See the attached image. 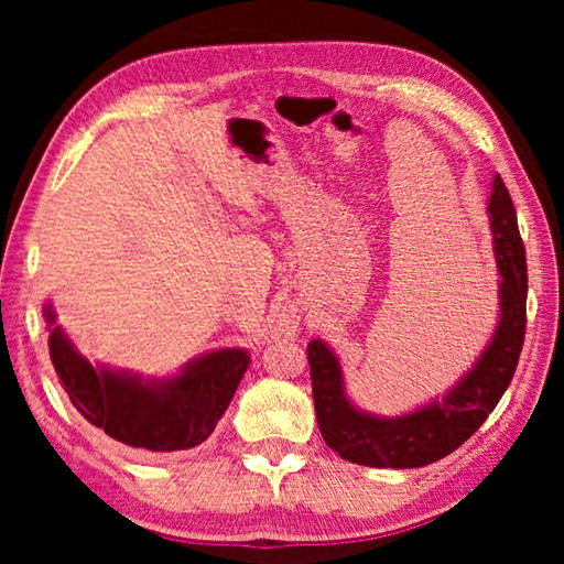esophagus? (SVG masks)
Listing matches in <instances>:
<instances>
[{"label":"esophagus","instance_id":"obj_1","mask_svg":"<svg viewBox=\"0 0 564 564\" xmlns=\"http://www.w3.org/2000/svg\"><path fill=\"white\" fill-rule=\"evenodd\" d=\"M275 330H285V326H283V323H279V326H275Z\"/></svg>","mask_w":564,"mask_h":564}]
</instances>
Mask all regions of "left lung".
I'll return each mask as SVG.
<instances>
[{
	"mask_svg": "<svg viewBox=\"0 0 564 564\" xmlns=\"http://www.w3.org/2000/svg\"><path fill=\"white\" fill-rule=\"evenodd\" d=\"M492 253L498 263V323L455 386L403 415H376L350 403L340 360L326 340L308 343L313 403L321 435L343 460L368 467H423L457 451L500 403L524 340L528 263L512 198L495 174L488 198Z\"/></svg>",
	"mask_w": 564,
	"mask_h": 564,
	"instance_id": "obj_1",
	"label": "left lung"
}]
</instances>
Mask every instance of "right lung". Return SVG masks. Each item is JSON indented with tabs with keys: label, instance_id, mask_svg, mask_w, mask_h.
<instances>
[{
	"label": "right lung",
	"instance_id": "right-lung-1",
	"mask_svg": "<svg viewBox=\"0 0 564 564\" xmlns=\"http://www.w3.org/2000/svg\"><path fill=\"white\" fill-rule=\"evenodd\" d=\"M50 356L72 405L113 441L151 453H174L202 445L248 370L246 348H216L188 360L164 378H144L82 356L44 303Z\"/></svg>",
	"mask_w": 564,
	"mask_h": 564
}]
</instances>
